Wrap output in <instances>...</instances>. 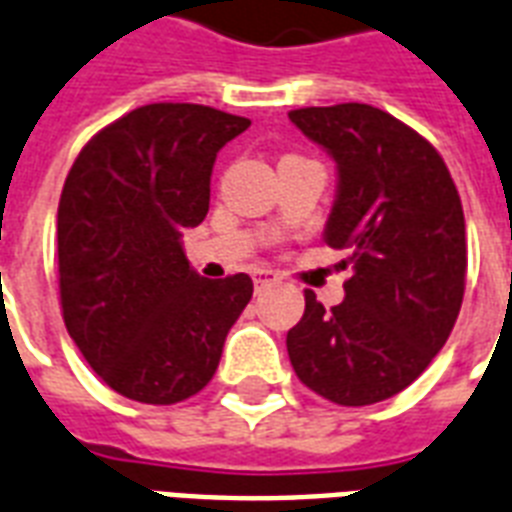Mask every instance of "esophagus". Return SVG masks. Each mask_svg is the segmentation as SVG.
<instances>
[{
    "label": "esophagus",
    "instance_id": "obj_1",
    "mask_svg": "<svg viewBox=\"0 0 512 512\" xmlns=\"http://www.w3.org/2000/svg\"><path fill=\"white\" fill-rule=\"evenodd\" d=\"M252 279H255V287H265V284L276 282L279 273L271 271V268H255V271H252Z\"/></svg>",
    "mask_w": 512,
    "mask_h": 512
}]
</instances>
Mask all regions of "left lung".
<instances>
[{
    "instance_id": "left-lung-1",
    "label": "left lung",
    "mask_w": 512,
    "mask_h": 512,
    "mask_svg": "<svg viewBox=\"0 0 512 512\" xmlns=\"http://www.w3.org/2000/svg\"><path fill=\"white\" fill-rule=\"evenodd\" d=\"M290 120L338 166L325 244L349 249L346 298L306 311L287 351L298 378L330 403L373 405L411 386L454 330L467 241L440 152L370 104L292 109Z\"/></svg>"
}]
</instances>
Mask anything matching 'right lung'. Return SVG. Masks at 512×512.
I'll use <instances>...</instances> for the list:
<instances>
[{
    "label": "right lung",
    "instance_id": "obj_1",
    "mask_svg": "<svg viewBox=\"0 0 512 512\" xmlns=\"http://www.w3.org/2000/svg\"><path fill=\"white\" fill-rule=\"evenodd\" d=\"M247 117L204 104H147L85 144L58 201L64 325L101 381L147 405L212 381L252 279H204L182 249L209 212L217 152Z\"/></svg>",
    "mask_w": 512,
    "mask_h": 512
}]
</instances>
